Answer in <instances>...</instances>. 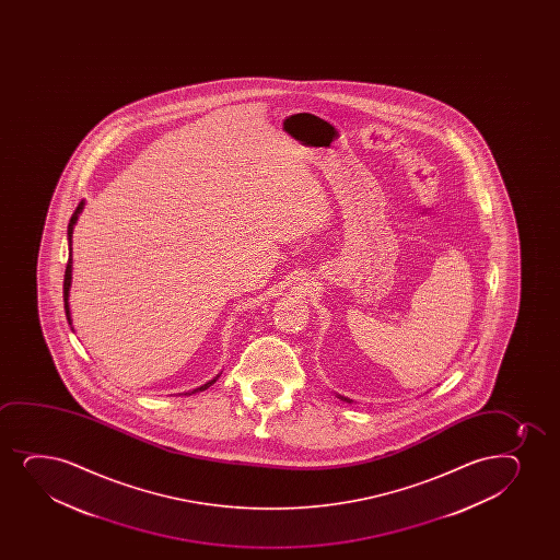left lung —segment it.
Wrapping results in <instances>:
<instances>
[{
    "label": "left lung",
    "instance_id": "8db88e82",
    "mask_svg": "<svg viewBox=\"0 0 560 560\" xmlns=\"http://www.w3.org/2000/svg\"><path fill=\"white\" fill-rule=\"evenodd\" d=\"M341 401H348V404H353V399L346 398V396H341V394H336Z\"/></svg>",
    "mask_w": 560,
    "mask_h": 560
}]
</instances>
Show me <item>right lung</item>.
I'll return each mask as SVG.
<instances>
[{"label": "right lung", "instance_id": "obj_1", "mask_svg": "<svg viewBox=\"0 0 560 560\" xmlns=\"http://www.w3.org/2000/svg\"><path fill=\"white\" fill-rule=\"evenodd\" d=\"M85 201H80V206L77 207V211L72 212L71 222H69V228H67V237H69V264H67V269H65V280H63V301H65V315H67V322L71 325L72 328V319H71V306H69V291H71L72 283V232H74V225H77L78 217H80V212L84 211ZM219 375L217 377H212L211 381H207L206 385L198 386V388H194L190 393H185V396H192L196 393H203L207 390L209 386L214 385L217 380H219Z\"/></svg>", "mask_w": 560, "mask_h": 560}]
</instances>
